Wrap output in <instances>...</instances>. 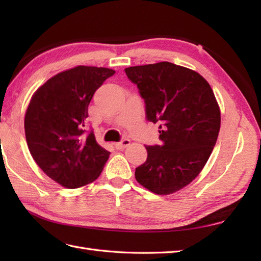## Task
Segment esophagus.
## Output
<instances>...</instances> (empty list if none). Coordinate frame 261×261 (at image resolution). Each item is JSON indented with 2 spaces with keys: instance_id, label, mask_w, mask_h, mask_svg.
Listing matches in <instances>:
<instances>
[{
  "instance_id": "34e87169",
  "label": "esophagus",
  "mask_w": 261,
  "mask_h": 261,
  "mask_svg": "<svg viewBox=\"0 0 261 261\" xmlns=\"http://www.w3.org/2000/svg\"><path fill=\"white\" fill-rule=\"evenodd\" d=\"M129 145H130V140L129 139H123V140L120 141V142H116L115 145H114V147L118 149V150H122V149L126 148Z\"/></svg>"
}]
</instances>
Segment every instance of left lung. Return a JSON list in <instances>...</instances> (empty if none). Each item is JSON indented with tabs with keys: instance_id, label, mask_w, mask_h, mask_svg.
Wrapping results in <instances>:
<instances>
[{
	"instance_id": "left-lung-1",
	"label": "left lung",
	"mask_w": 261,
	"mask_h": 261,
	"mask_svg": "<svg viewBox=\"0 0 261 261\" xmlns=\"http://www.w3.org/2000/svg\"><path fill=\"white\" fill-rule=\"evenodd\" d=\"M139 90L148 121L159 122L162 145L146 146L148 157L136 179L158 195L190 184L206 164L218 139L221 114L208 83L196 71L162 62L124 69Z\"/></svg>"
}]
</instances>
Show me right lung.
Returning a JSON list of instances; mask_svg holds the SVG:
<instances>
[{"label": "right lung", "instance_id": "obj_1", "mask_svg": "<svg viewBox=\"0 0 261 261\" xmlns=\"http://www.w3.org/2000/svg\"><path fill=\"white\" fill-rule=\"evenodd\" d=\"M113 69L77 66L48 80L33 94L24 118L32 158L48 177L77 188L95 180L110 152L86 131L88 104Z\"/></svg>", "mask_w": 261, "mask_h": 261}]
</instances>
